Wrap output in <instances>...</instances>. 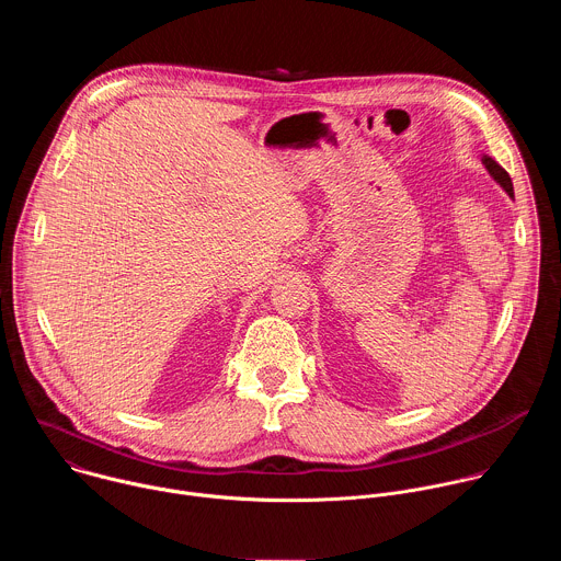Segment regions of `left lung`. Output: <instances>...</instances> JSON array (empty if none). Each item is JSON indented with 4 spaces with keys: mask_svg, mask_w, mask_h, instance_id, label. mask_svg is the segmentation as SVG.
<instances>
[{
    "mask_svg": "<svg viewBox=\"0 0 561 561\" xmlns=\"http://www.w3.org/2000/svg\"><path fill=\"white\" fill-rule=\"evenodd\" d=\"M482 164H484V169L489 171V175L506 191V195L511 197V199H515V191H513V182H511V178H508V173L495 162L493 157H489V154H482Z\"/></svg>",
    "mask_w": 561,
    "mask_h": 561,
    "instance_id": "1",
    "label": "left lung"
}]
</instances>
